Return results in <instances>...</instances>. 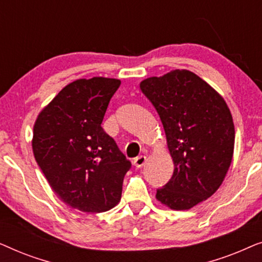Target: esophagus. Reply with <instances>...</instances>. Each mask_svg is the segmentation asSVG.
<instances>
[{
  "instance_id": "34e87169",
  "label": "esophagus",
  "mask_w": 262,
  "mask_h": 262,
  "mask_svg": "<svg viewBox=\"0 0 262 262\" xmlns=\"http://www.w3.org/2000/svg\"><path fill=\"white\" fill-rule=\"evenodd\" d=\"M145 162H146V156L141 155V156L136 157L135 161H134V164L137 168H142L145 164Z\"/></svg>"
}]
</instances>
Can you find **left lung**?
Wrapping results in <instances>:
<instances>
[{
  "label": "left lung",
  "mask_w": 262,
  "mask_h": 262,
  "mask_svg": "<svg viewBox=\"0 0 262 262\" xmlns=\"http://www.w3.org/2000/svg\"><path fill=\"white\" fill-rule=\"evenodd\" d=\"M141 91L162 121L174 162L173 177L156 198L173 210H188L220 188L230 167L235 127L224 99L188 70L142 81Z\"/></svg>",
  "instance_id": "obj_1"
}]
</instances>
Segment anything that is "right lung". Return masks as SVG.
Returning a JSON list of instances; mask_svg holds the SVG:
<instances>
[{
  "mask_svg": "<svg viewBox=\"0 0 262 262\" xmlns=\"http://www.w3.org/2000/svg\"><path fill=\"white\" fill-rule=\"evenodd\" d=\"M116 78H81L66 85L39 113L32 148L42 174L64 203L105 212L119 203L131 162L103 131Z\"/></svg>",
  "mask_w": 262,
  "mask_h": 262,
  "instance_id": "add662e5",
  "label": "right lung"
}]
</instances>
